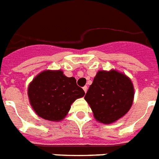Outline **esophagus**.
Here are the masks:
<instances>
[{"label":"esophagus","mask_w":159,"mask_h":159,"mask_svg":"<svg viewBox=\"0 0 159 159\" xmlns=\"http://www.w3.org/2000/svg\"><path fill=\"white\" fill-rule=\"evenodd\" d=\"M83 90H84V91L86 93V91H87V86H83Z\"/></svg>","instance_id":"34e87169"}]
</instances>
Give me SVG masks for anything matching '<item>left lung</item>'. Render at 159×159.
Returning <instances> with one entry per match:
<instances>
[{"label":"left lung","mask_w":159,"mask_h":159,"mask_svg":"<svg viewBox=\"0 0 159 159\" xmlns=\"http://www.w3.org/2000/svg\"><path fill=\"white\" fill-rule=\"evenodd\" d=\"M133 98L130 78L115 70L99 71L85 95L95 119L105 124L123 117L131 107Z\"/></svg>","instance_id":"left-lung-1"}]
</instances>
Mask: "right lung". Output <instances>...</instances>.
<instances>
[{
	"label": "right lung",
	"instance_id": "add662e5",
	"mask_svg": "<svg viewBox=\"0 0 159 159\" xmlns=\"http://www.w3.org/2000/svg\"><path fill=\"white\" fill-rule=\"evenodd\" d=\"M30 104L37 115L49 121L64 118L75 100L85 92L73 77L64 75L61 70L44 71L28 86Z\"/></svg>",
	"mask_w": 159,
	"mask_h": 159
}]
</instances>
